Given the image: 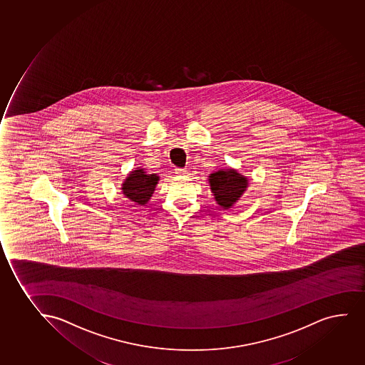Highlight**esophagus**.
Instances as JSON below:
<instances>
[{
  "label": "esophagus",
  "instance_id": "obj_1",
  "mask_svg": "<svg viewBox=\"0 0 365 365\" xmlns=\"http://www.w3.org/2000/svg\"><path fill=\"white\" fill-rule=\"evenodd\" d=\"M175 173L178 175H182V174H185V169H182V168H176Z\"/></svg>",
  "mask_w": 365,
  "mask_h": 365
}]
</instances>
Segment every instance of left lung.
Here are the masks:
<instances>
[{"mask_svg": "<svg viewBox=\"0 0 365 365\" xmlns=\"http://www.w3.org/2000/svg\"><path fill=\"white\" fill-rule=\"evenodd\" d=\"M210 184L217 203L227 210L241 197L247 187V179L234 169H229L210 174Z\"/></svg>", "mask_w": 365, "mask_h": 365, "instance_id": "1", "label": "left lung"}]
</instances>
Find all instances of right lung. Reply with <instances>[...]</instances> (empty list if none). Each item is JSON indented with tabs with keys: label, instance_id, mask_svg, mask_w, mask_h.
Instances as JSON below:
<instances>
[{
	"label": "right lung",
	"instance_id": "1",
	"mask_svg": "<svg viewBox=\"0 0 365 365\" xmlns=\"http://www.w3.org/2000/svg\"><path fill=\"white\" fill-rule=\"evenodd\" d=\"M158 176L155 174H146L143 169H138L131 172L123 184V193L130 201L138 205H146L150 201L152 193L155 191Z\"/></svg>",
	"mask_w": 365,
	"mask_h": 365
}]
</instances>
